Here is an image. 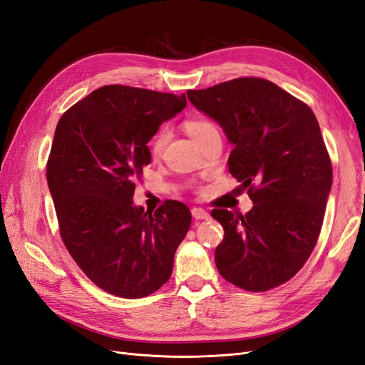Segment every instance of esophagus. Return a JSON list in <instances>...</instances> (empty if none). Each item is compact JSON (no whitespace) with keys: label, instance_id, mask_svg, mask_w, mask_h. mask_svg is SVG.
<instances>
[{"label":"esophagus","instance_id":"1","mask_svg":"<svg viewBox=\"0 0 365 365\" xmlns=\"http://www.w3.org/2000/svg\"><path fill=\"white\" fill-rule=\"evenodd\" d=\"M192 216H193L196 220H204V219H208V217H210L208 212H205L204 208H200V207H193V208H192Z\"/></svg>","mask_w":365,"mask_h":365}]
</instances>
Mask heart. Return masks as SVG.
Segmentation results:
<instances>
[{"instance_id":"obj_1","label":"heart","mask_w":365,"mask_h":365,"mask_svg":"<svg viewBox=\"0 0 365 365\" xmlns=\"http://www.w3.org/2000/svg\"><path fill=\"white\" fill-rule=\"evenodd\" d=\"M184 128L187 130V134H189L197 145H200L201 141H204L208 135L216 134L217 129L216 126L212 123V121H208L205 118H192V120H187L184 123ZM169 141V130L168 128H163L161 130H158V134L153 137L152 143H150V152L153 157H160L165 145H168Z\"/></svg>"}]
</instances>
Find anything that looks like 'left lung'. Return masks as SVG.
Instances as JSON below:
<instances>
[{"mask_svg": "<svg viewBox=\"0 0 365 365\" xmlns=\"http://www.w3.org/2000/svg\"><path fill=\"white\" fill-rule=\"evenodd\" d=\"M187 97L235 146L228 170L254 204L245 216L212 212L225 231L215 252L217 271L240 289L269 291L303 268L322 231L332 164L317 117L259 77L189 90Z\"/></svg>", "mask_w": 365, "mask_h": 365, "instance_id": "obj_1", "label": "left lung"}]
</instances>
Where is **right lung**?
<instances>
[{
	"instance_id": "add662e5",
	"label": "right lung",
	"mask_w": 365,
	"mask_h": 365,
	"mask_svg": "<svg viewBox=\"0 0 365 365\" xmlns=\"http://www.w3.org/2000/svg\"><path fill=\"white\" fill-rule=\"evenodd\" d=\"M185 94L108 85L65 113L54 132L47 182L65 247L103 291L141 298L170 279L190 228L187 205L145 212L132 201L150 163L148 143L185 108Z\"/></svg>"
}]
</instances>
